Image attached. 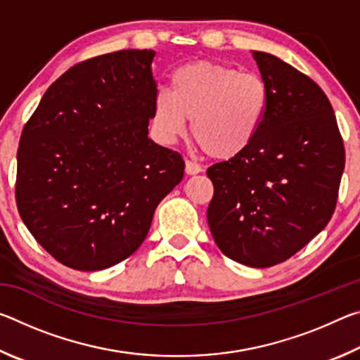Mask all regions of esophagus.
Wrapping results in <instances>:
<instances>
[{
  "mask_svg": "<svg viewBox=\"0 0 360 360\" xmlns=\"http://www.w3.org/2000/svg\"><path fill=\"white\" fill-rule=\"evenodd\" d=\"M186 173L187 174H198L202 173V167L198 165L197 162H192V160H186Z\"/></svg>",
  "mask_w": 360,
  "mask_h": 360,
  "instance_id": "34e87169",
  "label": "esophagus"
}]
</instances>
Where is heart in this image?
I'll use <instances>...</instances> for the list:
<instances>
[{"instance_id":"b5f03b06","label":"heart","mask_w":360,"mask_h":360,"mask_svg":"<svg viewBox=\"0 0 360 360\" xmlns=\"http://www.w3.org/2000/svg\"><path fill=\"white\" fill-rule=\"evenodd\" d=\"M270 109L266 82L252 72L200 60L172 75V94L157 90L152 117L167 139L191 133L206 155L233 160L249 150Z\"/></svg>"}]
</instances>
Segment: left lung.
Returning <instances> with one entry per match:
<instances>
[{
    "instance_id": "1",
    "label": "left lung",
    "mask_w": 360,
    "mask_h": 360,
    "mask_svg": "<svg viewBox=\"0 0 360 360\" xmlns=\"http://www.w3.org/2000/svg\"><path fill=\"white\" fill-rule=\"evenodd\" d=\"M270 109L251 148L214 163L208 224L238 264L266 268L290 259L330 221L345 146L330 101L311 77L271 53L254 52Z\"/></svg>"
}]
</instances>
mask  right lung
Instances as JSON below:
<instances>
[{"label": "right lung", "mask_w": 360, "mask_h": 360, "mask_svg": "<svg viewBox=\"0 0 360 360\" xmlns=\"http://www.w3.org/2000/svg\"><path fill=\"white\" fill-rule=\"evenodd\" d=\"M154 51L105 53L63 72L23 127L15 202L34 240L70 268L105 270L136 251L182 181L179 152L148 138Z\"/></svg>", "instance_id": "right-lung-1"}]
</instances>
